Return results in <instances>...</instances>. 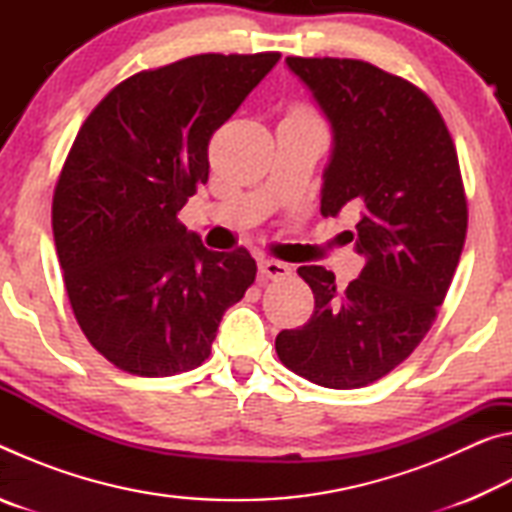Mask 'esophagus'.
Returning <instances> with one entry per match:
<instances>
[{"instance_id":"1","label":"esophagus","mask_w":512,"mask_h":512,"mask_svg":"<svg viewBox=\"0 0 512 512\" xmlns=\"http://www.w3.org/2000/svg\"><path fill=\"white\" fill-rule=\"evenodd\" d=\"M291 275V266L275 262V259H262L259 262V280L268 282V280H282V277Z\"/></svg>"}]
</instances>
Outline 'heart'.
Segmentation results:
<instances>
[{
    "label": "heart",
    "mask_w": 512,
    "mask_h": 512,
    "mask_svg": "<svg viewBox=\"0 0 512 512\" xmlns=\"http://www.w3.org/2000/svg\"><path fill=\"white\" fill-rule=\"evenodd\" d=\"M296 117H300V115H296Z\"/></svg>",
    "instance_id": "obj_1"
}]
</instances>
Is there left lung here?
I'll return each instance as SVG.
<instances>
[{
    "mask_svg": "<svg viewBox=\"0 0 512 512\" xmlns=\"http://www.w3.org/2000/svg\"><path fill=\"white\" fill-rule=\"evenodd\" d=\"M287 67L332 126L320 212L354 216L357 280L336 289L323 266H300L314 316L282 329L277 357L325 388L372 384L429 332L465 244L467 205L452 137L427 94L352 58H298Z\"/></svg>",
    "mask_w": 512,
    "mask_h": 512,
    "instance_id": "8db88e82",
    "label": "left lung"
}]
</instances>
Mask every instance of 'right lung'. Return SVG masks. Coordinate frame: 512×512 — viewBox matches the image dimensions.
<instances>
[{
    "label": "right lung",
    "instance_id": "add662e5",
    "mask_svg": "<svg viewBox=\"0 0 512 512\" xmlns=\"http://www.w3.org/2000/svg\"><path fill=\"white\" fill-rule=\"evenodd\" d=\"M280 54H201L119 83L85 119L60 173L51 225L83 334L142 377L210 357L225 309L257 264L216 253L178 221L207 183V144Z\"/></svg>",
    "mask_w": 512,
    "mask_h": 512
}]
</instances>
